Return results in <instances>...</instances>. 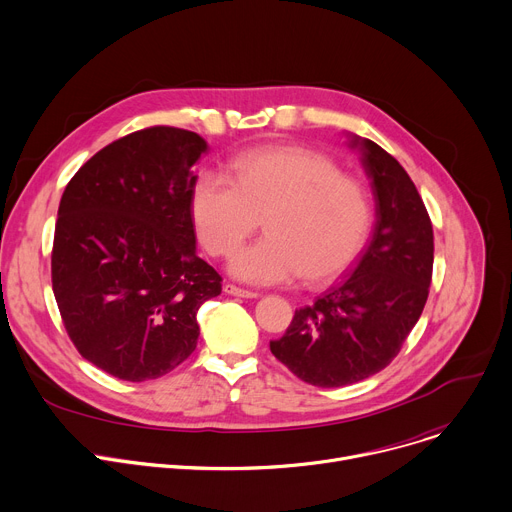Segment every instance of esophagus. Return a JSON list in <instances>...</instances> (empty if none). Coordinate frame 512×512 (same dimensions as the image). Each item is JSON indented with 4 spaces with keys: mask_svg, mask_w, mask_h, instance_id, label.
<instances>
[{
    "mask_svg": "<svg viewBox=\"0 0 512 512\" xmlns=\"http://www.w3.org/2000/svg\"><path fill=\"white\" fill-rule=\"evenodd\" d=\"M223 291H225L227 295H232V297H242V299H256V297H258V293H254V291H246V289H240V287H236V285H225V287H223Z\"/></svg>",
    "mask_w": 512,
    "mask_h": 512,
    "instance_id": "esophagus-1",
    "label": "esophagus"
}]
</instances>
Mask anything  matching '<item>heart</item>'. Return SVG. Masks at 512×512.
Returning <instances> with one entry per match:
<instances>
[{"instance_id": "b5f03b06", "label": "heart", "mask_w": 512, "mask_h": 512, "mask_svg": "<svg viewBox=\"0 0 512 512\" xmlns=\"http://www.w3.org/2000/svg\"><path fill=\"white\" fill-rule=\"evenodd\" d=\"M191 211L211 256H230L262 225L266 236L230 260L248 285H282L303 274L321 285L344 274L370 230L364 187L337 164L303 146H272L234 160L232 179L201 173Z\"/></svg>"}]
</instances>
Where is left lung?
<instances>
[{"label": "left lung", "mask_w": 512, "mask_h": 512, "mask_svg": "<svg viewBox=\"0 0 512 512\" xmlns=\"http://www.w3.org/2000/svg\"><path fill=\"white\" fill-rule=\"evenodd\" d=\"M376 201L366 250L311 307L295 311L270 352L301 380L346 386L386 368L419 321L433 272V227L407 175L376 142L348 134Z\"/></svg>", "instance_id": "1"}]
</instances>
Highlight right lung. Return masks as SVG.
I'll return each mask as SVG.
<instances>
[{"label":"right lung","instance_id":"add662e5","mask_svg":"<svg viewBox=\"0 0 512 512\" xmlns=\"http://www.w3.org/2000/svg\"><path fill=\"white\" fill-rule=\"evenodd\" d=\"M207 142L154 126L111 142L69 181L52 291L79 354L120 380L160 378L197 348V311L221 276L197 256L193 164Z\"/></svg>","mask_w":512,"mask_h":512}]
</instances>
